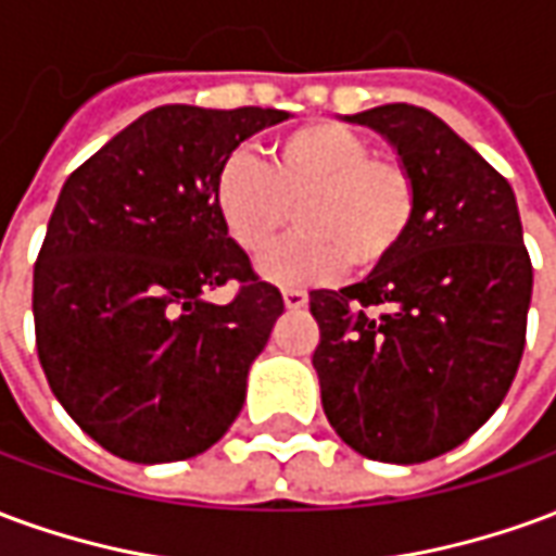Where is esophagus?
Instances as JSON below:
<instances>
[{"instance_id": "esophagus-1", "label": "esophagus", "mask_w": 556, "mask_h": 556, "mask_svg": "<svg viewBox=\"0 0 556 556\" xmlns=\"http://www.w3.org/2000/svg\"><path fill=\"white\" fill-rule=\"evenodd\" d=\"M282 301H286V309H303L306 306V294L298 289L282 291Z\"/></svg>"}]
</instances>
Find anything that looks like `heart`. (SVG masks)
I'll return each instance as SVG.
<instances>
[{
	"label": "heart",
	"mask_w": 556,
	"mask_h": 556,
	"mask_svg": "<svg viewBox=\"0 0 556 556\" xmlns=\"http://www.w3.org/2000/svg\"><path fill=\"white\" fill-rule=\"evenodd\" d=\"M214 205L243 253L265 255L291 223L301 231L267 255L262 274L279 286H313L381 267L417 217V181L399 157L375 154L351 127L309 122L267 148V166L235 151L219 163Z\"/></svg>",
	"instance_id": "1"
}]
</instances>
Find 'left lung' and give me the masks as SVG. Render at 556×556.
Here are the masks:
<instances>
[{"label": "left lung", "instance_id": "obj_1", "mask_svg": "<svg viewBox=\"0 0 556 556\" xmlns=\"http://www.w3.org/2000/svg\"><path fill=\"white\" fill-rule=\"evenodd\" d=\"M378 130L417 181V217L384 265L309 294L313 366L342 441L417 465L501 408L525 354L533 265L509 181L453 127L410 103L345 115Z\"/></svg>", "mask_w": 556, "mask_h": 556}]
</instances>
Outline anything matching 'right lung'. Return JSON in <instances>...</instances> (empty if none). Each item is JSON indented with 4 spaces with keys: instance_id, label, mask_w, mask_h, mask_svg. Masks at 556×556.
I'll list each match as a JSON object with an SVG mask.
<instances>
[{
    "instance_id": "obj_1",
    "label": "right lung",
    "mask_w": 556,
    "mask_h": 556,
    "mask_svg": "<svg viewBox=\"0 0 556 556\" xmlns=\"http://www.w3.org/2000/svg\"><path fill=\"white\" fill-rule=\"evenodd\" d=\"M286 118L157 106L59 193L31 282L38 361L71 419L118 458H193L241 414L286 303L229 238L214 178L243 139ZM229 278L242 282L236 301L207 304Z\"/></svg>"
}]
</instances>
